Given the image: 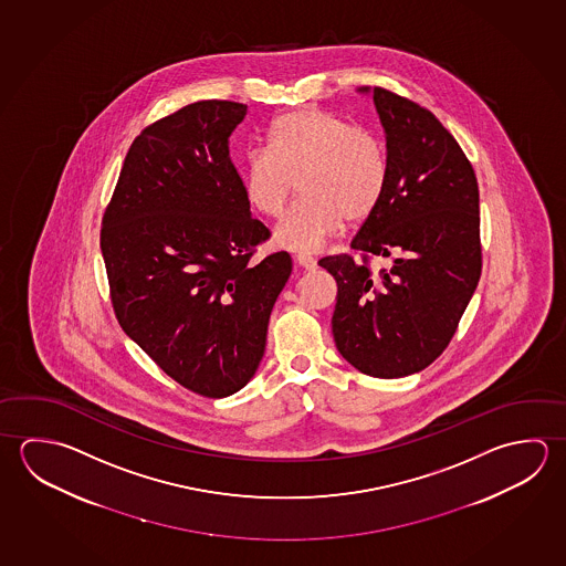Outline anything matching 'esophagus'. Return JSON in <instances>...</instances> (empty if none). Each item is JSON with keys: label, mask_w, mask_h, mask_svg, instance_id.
<instances>
[{"label": "esophagus", "mask_w": 566, "mask_h": 566, "mask_svg": "<svg viewBox=\"0 0 566 566\" xmlns=\"http://www.w3.org/2000/svg\"><path fill=\"white\" fill-rule=\"evenodd\" d=\"M296 262L302 269L314 270L317 266L316 259L310 254H296Z\"/></svg>", "instance_id": "1"}]
</instances>
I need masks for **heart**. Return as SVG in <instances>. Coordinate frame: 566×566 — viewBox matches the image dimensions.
Listing matches in <instances>:
<instances>
[{"instance_id": "obj_1", "label": "heart", "mask_w": 566, "mask_h": 566, "mask_svg": "<svg viewBox=\"0 0 566 566\" xmlns=\"http://www.w3.org/2000/svg\"><path fill=\"white\" fill-rule=\"evenodd\" d=\"M386 147L374 133L322 109L282 115L269 130V149H252L240 165L252 209L280 217L294 187L297 200L274 230L280 247L314 252L334 239L344 220H366L387 189Z\"/></svg>"}]
</instances>
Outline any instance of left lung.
Wrapping results in <instances>:
<instances>
[{
  "mask_svg": "<svg viewBox=\"0 0 566 566\" xmlns=\"http://www.w3.org/2000/svg\"><path fill=\"white\" fill-rule=\"evenodd\" d=\"M371 95L386 133L384 199L352 249L391 259L374 276L366 260L326 256L337 284V352L371 377L426 369L451 337L481 276L479 187L471 163L433 113L381 87Z\"/></svg>",
  "mask_w": 566,
  "mask_h": 566,
  "instance_id": "1",
  "label": "left lung"
}]
</instances>
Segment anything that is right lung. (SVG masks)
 Segmentation results:
<instances>
[{
	"instance_id": "1",
	"label": "right lung",
	"mask_w": 566,
	"mask_h": 566,
	"mask_svg": "<svg viewBox=\"0 0 566 566\" xmlns=\"http://www.w3.org/2000/svg\"><path fill=\"white\" fill-rule=\"evenodd\" d=\"M249 107L199 101L133 140L103 217L101 252L125 334L180 386L229 397L264 356L287 252L250 262L269 239L252 219L230 135Z\"/></svg>"
}]
</instances>
